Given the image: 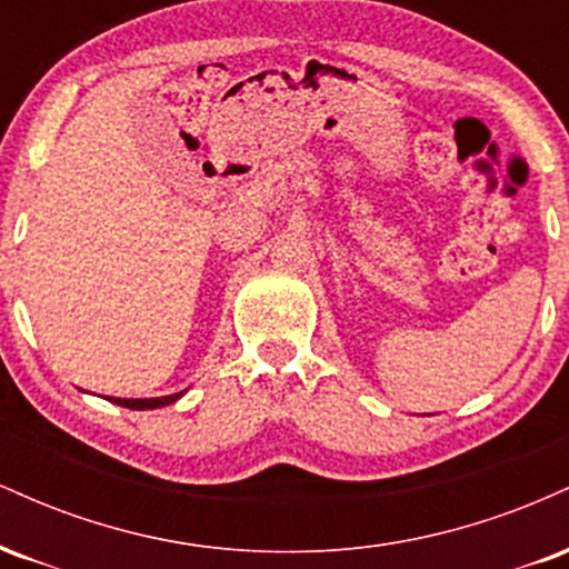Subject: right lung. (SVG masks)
<instances>
[{"mask_svg": "<svg viewBox=\"0 0 569 569\" xmlns=\"http://www.w3.org/2000/svg\"><path fill=\"white\" fill-rule=\"evenodd\" d=\"M176 398H181V393L160 396V398H109V401L120 403V407H128V409H158V407H168V403H173Z\"/></svg>", "mask_w": 569, "mask_h": 569, "instance_id": "add662e5", "label": "right lung"}]
</instances>
